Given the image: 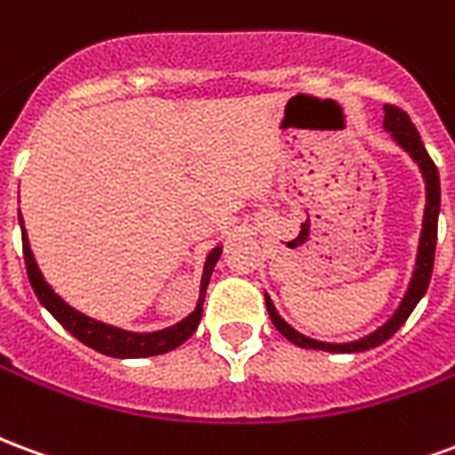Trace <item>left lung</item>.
I'll return each instance as SVG.
<instances>
[{"mask_svg": "<svg viewBox=\"0 0 455 455\" xmlns=\"http://www.w3.org/2000/svg\"><path fill=\"white\" fill-rule=\"evenodd\" d=\"M385 129L390 131V136L397 140V146L407 150L411 156V160L419 165L421 175H424V182H427V209H424V224H421V236H419V248H417V263H414V273H411L410 287L402 297L400 307L395 309V315L380 326L375 329L372 334L363 336L358 341L351 343H326L316 341V339H309V336L299 334L292 326L287 324L283 316L275 312V305L270 302V297L266 295V307L267 315L273 319V324L280 334L285 336L287 341H292L299 348H315V351H329V353H358L368 351V348H375L390 339L397 329H400L407 316L414 312V307L419 305V299L427 292L431 280V270H434V251H436V228H439V207H441V182H439V170L434 165V160L424 148L421 143V136L417 126L411 124V119L407 116V112H402L400 107H392V104H385Z\"/></svg>", "mask_w": 455, "mask_h": 455, "instance_id": "left-lung-1", "label": "left lung"}]
</instances>
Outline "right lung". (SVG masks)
<instances>
[{"label":"right lung","instance_id":"1","mask_svg":"<svg viewBox=\"0 0 455 455\" xmlns=\"http://www.w3.org/2000/svg\"><path fill=\"white\" fill-rule=\"evenodd\" d=\"M19 224H21V241H24L26 273H28V280H31V287H34L38 302L58 319V324H63V329H68V331H70L77 341H83L84 346H90V348L104 353V355H112V358H148V355H160V353H168L172 351V348H178V346H182L189 336L197 331L209 277H212V270H214L219 256H221V248L219 246L209 253L207 263H204V273H202V285H199V299L197 307H195V312L189 316H185L178 324L163 329V331L133 334V331H124V329H116V326L112 324L97 322L92 316H87L83 315V312L73 309L68 302H63L60 297L55 295L53 287L45 283L44 275H41V270L36 266V258L34 253H31V246H28V236H26L21 212H19Z\"/></svg>","mask_w":455,"mask_h":455}]
</instances>
